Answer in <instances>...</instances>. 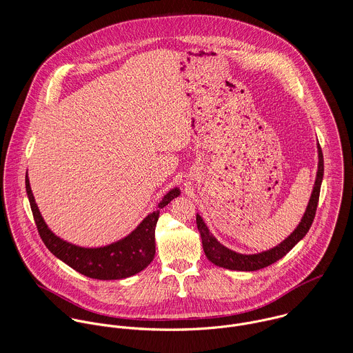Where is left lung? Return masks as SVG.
<instances>
[{"mask_svg":"<svg viewBox=\"0 0 353 353\" xmlns=\"http://www.w3.org/2000/svg\"><path fill=\"white\" fill-rule=\"evenodd\" d=\"M318 157H319V161H318L316 179L314 183V189H312L310 201L305 208V212L303 214L299 225L285 241H283L280 245H277L276 248L266 250V252L249 254V255L239 254V252L227 249L220 242H217V239L209 232L201 216L197 214V227L201 234L202 248H203L206 258L212 263H214L220 268H225V269H231V270H242V272H254V270H259L262 268H266V266L274 263L276 261L283 258L290 250H292V248L305 236V234L308 232V230L314 221V217H315L318 200H319V192H321V183H322V178H323V154H322L319 144H318Z\"/></svg>","mask_w":353,"mask_h":353,"instance_id":"left-lung-1","label":"left lung"}]
</instances>
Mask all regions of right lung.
Here are the masks:
<instances>
[{
	"label": "right lung",
	"instance_id": "1",
	"mask_svg": "<svg viewBox=\"0 0 353 353\" xmlns=\"http://www.w3.org/2000/svg\"><path fill=\"white\" fill-rule=\"evenodd\" d=\"M26 190L38 232L46 248L76 272L98 280L126 279L151 263L156 252L154 227L160 209L181 194L178 188L170 190L157 205V209L150 213L126 238L104 248L85 249L68 243L51 232L37 206L28 176H26Z\"/></svg>",
	"mask_w": 353,
	"mask_h": 353
}]
</instances>
